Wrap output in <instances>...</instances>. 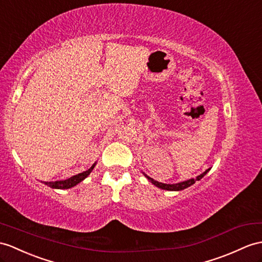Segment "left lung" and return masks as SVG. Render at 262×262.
<instances>
[{"label":"left lung","instance_id":"8db88e82","mask_svg":"<svg viewBox=\"0 0 262 262\" xmlns=\"http://www.w3.org/2000/svg\"><path fill=\"white\" fill-rule=\"evenodd\" d=\"M209 170H210V169L206 170L205 172H203L202 174L198 176V177L195 178V179H190V180L183 181V182H180V183H176V184H165V183H161V182H158V181H156V180H153L152 178L148 177L146 174H145V177H146V179H148L150 182H152V183L155 184V186H157L158 188H161V189H163V190H170V191H179V190H183V189H186V188H188V187H190V186H192V184H193L195 181H199L200 179H202V178L207 174V172H208Z\"/></svg>","mask_w":262,"mask_h":262}]
</instances>
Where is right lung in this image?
Segmentation results:
<instances>
[{
  "mask_svg": "<svg viewBox=\"0 0 262 262\" xmlns=\"http://www.w3.org/2000/svg\"><path fill=\"white\" fill-rule=\"evenodd\" d=\"M95 163L92 165V167L82 172V173H79L76 176H73L70 178V179H67V180H63V181H51V182H44V184H47V186H49L50 188H54V189H69V188H72L74 186H76V184L80 183L82 180H84L85 178L91 173V171L93 170Z\"/></svg>",
  "mask_w": 262,
  "mask_h": 262,
  "instance_id": "add662e5",
  "label": "right lung"
}]
</instances>
